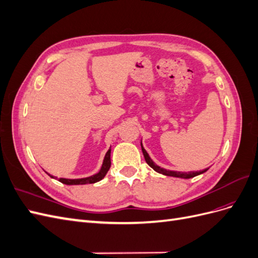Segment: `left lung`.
<instances>
[{
  "instance_id": "8db88e82",
  "label": "left lung",
  "mask_w": 258,
  "mask_h": 258,
  "mask_svg": "<svg viewBox=\"0 0 258 258\" xmlns=\"http://www.w3.org/2000/svg\"><path fill=\"white\" fill-rule=\"evenodd\" d=\"M141 147H142V152H143V155H144V158H145V161L147 162V165L150 166L151 168H153L156 172L158 173H161L163 175H168V176H174V177H181V178H190V177H194V176H197L199 174H202L205 173L206 171H208V169H205L202 171H190V172H179V171H171V170H166L163 169L159 166L156 165V163L151 159L150 155L147 154V152L144 150V147L142 145V142H141Z\"/></svg>"
}]
</instances>
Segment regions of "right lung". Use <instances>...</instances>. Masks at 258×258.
I'll return each instance as SVG.
<instances>
[{
  "instance_id": "add662e5",
  "label": "right lung",
  "mask_w": 258,
  "mask_h": 258,
  "mask_svg": "<svg viewBox=\"0 0 258 258\" xmlns=\"http://www.w3.org/2000/svg\"><path fill=\"white\" fill-rule=\"evenodd\" d=\"M110 167H111V148L108 150L105 154V157L103 159V163H102V167H101L100 171L98 173L93 174L91 176H88V177H83V178H64V177H60L58 178V181L63 183L66 185H84V184H93V183H97L99 181H101L102 179L106 173L107 171L110 170ZM47 173V172H46ZM50 177L52 178H57L54 177L53 175L47 173Z\"/></svg>"
}]
</instances>
